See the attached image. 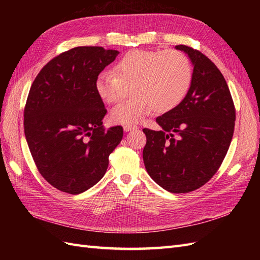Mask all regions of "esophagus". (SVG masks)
I'll use <instances>...</instances> for the list:
<instances>
[{"label":"esophagus","mask_w":260,"mask_h":260,"mask_svg":"<svg viewBox=\"0 0 260 260\" xmlns=\"http://www.w3.org/2000/svg\"><path fill=\"white\" fill-rule=\"evenodd\" d=\"M137 129H138V125H136V124H129V123H127V124L123 125V130L125 132L131 131V130H137Z\"/></svg>","instance_id":"34e87169"}]
</instances>
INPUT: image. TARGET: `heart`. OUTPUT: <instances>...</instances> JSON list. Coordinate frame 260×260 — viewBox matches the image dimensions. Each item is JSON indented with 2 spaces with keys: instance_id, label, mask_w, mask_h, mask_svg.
<instances>
[{
  "instance_id": "1",
  "label": "heart",
  "mask_w": 260,
  "mask_h": 260,
  "mask_svg": "<svg viewBox=\"0 0 260 260\" xmlns=\"http://www.w3.org/2000/svg\"><path fill=\"white\" fill-rule=\"evenodd\" d=\"M193 68L185 54L175 50H135L125 53L114 67L104 69L95 79L98 95L108 104L120 101L132 84L133 94L116 105L113 121L131 123L151 113L175 109L187 95Z\"/></svg>"
}]
</instances>
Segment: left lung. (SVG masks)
<instances>
[{
  "instance_id": "left-lung-1",
  "label": "left lung",
  "mask_w": 260,
  "mask_h": 260,
  "mask_svg": "<svg viewBox=\"0 0 260 260\" xmlns=\"http://www.w3.org/2000/svg\"><path fill=\"white\" fill-rule=\"evenodd\" d=\"M176 50L184 52L193 65L191 89L182 103L156 118L161 130L143 129V160L159 186L187 193L208 182L219 169L233 137L235 109L214 62L186 45Z\"/></svg>"
}]
</instances>
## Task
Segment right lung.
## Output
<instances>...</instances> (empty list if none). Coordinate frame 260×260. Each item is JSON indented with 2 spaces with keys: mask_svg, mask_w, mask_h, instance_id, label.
Instances as JSON below:
<instances>
[{
  "mask_svg": "<svg viewBox=\"0 0 260 260\" xmlns=\"http://www.w3.org/2000/svg\"><path fill=\"white\" fill-rule=\"evenodd\" d=\"M119 52L78 46L50 60L31 85L23 127L42 177L57 190L80 194L104 177L120 143V125L105 129L106 109L95 90L100 72Z\"/></svg>",
  "mask_w": 260,
  "mask_h": 260,
  "instance_id": "1",
  "label": "right lung"
}]
</instances>
